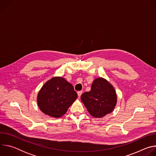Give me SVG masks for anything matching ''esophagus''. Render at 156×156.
Wrapping results in <instances>:
<instances>
[{
	"instance_id": "obj_1",
	"label": "esophagus",
	"mask_w": 156,
	"mask_h": 156,
	"mask_svg": "<svg viewBox=\"0 0 156 156\" xmlns=\"http://www.w3.org/2000/svg\"><path fill=\"white\" fill-rule=\"evenodd\" d=\"M83 94V91H78V96L79 98H80V96H81V94Z\"/></svg>"
}]
</instances>
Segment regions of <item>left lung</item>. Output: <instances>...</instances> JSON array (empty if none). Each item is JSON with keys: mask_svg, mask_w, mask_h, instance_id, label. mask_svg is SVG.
<instances>
[{"mask_svg": "<svg viewBox=\"0 0 156 156\" xmlns=\"http://www.w3.org/2000/svg\"><path fill=\"white\" fill-rule=\"evenodd\" d=\"M81 100L92 116L101 118L112 112L117 95L114 87L106 80L98 78L93 81L91 91L81 95Z\"/></svg>", "mask_w": 156, "mask_h": 156, "instance_id": "left-lung-1", "label": "left lung"}]
</instances>
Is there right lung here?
<instances>
[{"label": "right lung", "mask_w": 156, "mask_h": 156, "mask_svg": "<svg viewBox=\"0 0 156 156\" xmlns=\"http://www.w3.org/2000/svg\"><path fill=\"white\" fill-rule=\"evenodd\" d=\"M78 97L73 86L62 77L47 81L37 95V105L43 113L55 118L63 115Z\"/></svg>", "instance_id": "add662e5"}]
</instances>
